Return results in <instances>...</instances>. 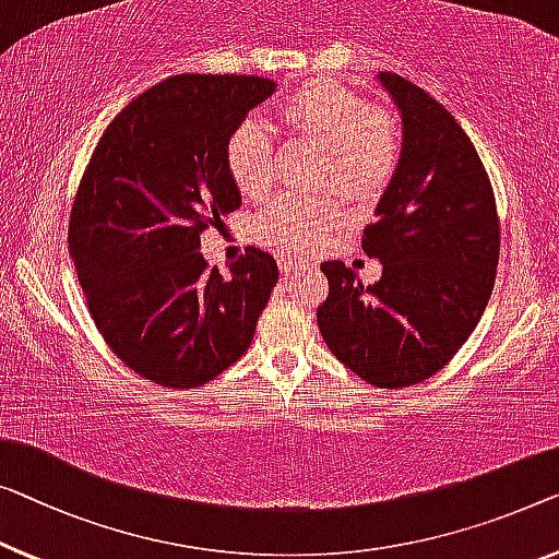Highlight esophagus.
Instances as JSON below:
<instances>
[{"mask_svg":"<svg viewBox=\"0 0 559 559\" xmlns=\"http://www.w3.org/2000/svg\"><path fill=\"white\" fill-rule=\"evenodd\" d=\"M278 265H281L283 276H288V273H294L296 269H301V261H296V258H283V255H281Z\"/></svg>","mask_w":559,"mask_h":559,"instance_id":"1","label":"esophagus"}]
</instances>
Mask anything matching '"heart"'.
<instances>
[{"instance_id": "b5f03b06", "label": "heart", "mask_w": 559, "mask_h": 559, "mask_svg": "<svg viewBox=\"0 0 559 559\" xmlns=\"http://www.w3.org/2000/svg\"><path fill=\"white\" fill-rule=\"evenodd\" d=\"M278 120L294 138L323 147L321 182H341L348 193L373 198L394 180L404 155L402 122L384 107L338 82H311L278 105ZM233 182L248 198H263L276 182V147L263 122H238L226 143ZM346 221V200L338 193L281 198L258 218V236L286 253L319 246Z\"/></svg>"}]
</instances>
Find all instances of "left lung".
<instances>
[{
    "label": "left lung",
    "instance_id": "obj_1",
    "mask_svg": "<svg viewBox=\"0 0 559 559\" xmlns=\"http://www.w3.org/2000/svg\"><path fill=\"white\" fill-rule=\"evenodd\" d=\"M379 80L404 122V155L361 248L384 265L373 286L341 261L321 263L329 296L321 336L336 359L379 389L435 377L485 313L499 261L495 190L449 110L399 74Z\"/></svg>",
    "mask_w": 559,
    "mask_h": 559
}]
</instances>
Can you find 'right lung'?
<instances>
[{
	"instance_id": "right-lung-1",
	"label": "right lung",
	"mask_w": 559,
	"mask_h": 559,
	"mask_svg": "<svg viewBox=\"0 0 559 559\" xmlns=\"http://www.w3.org/2000/svg\"><path fill=\"white\" fill-rule=\"evenodd\" d=\"M276 82L175 74L107 124L72 200L70 255L105 344L147 381L195 389L251 346L278 281L261 248L207 269L200 233L236 211L226 143Z\"/></svg>"
}]
</instances>
